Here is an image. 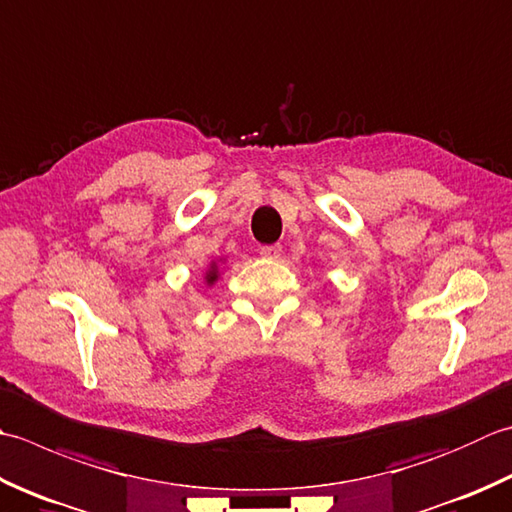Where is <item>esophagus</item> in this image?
<instances>
[{"label": "esophagus", "mask_w": 512, "mask_h": 512, "mask_svg": "<svg viewBox=\"0 0 512 512\" xmlns=\"http://www.w3.org/2000/svg\"><path fill=\"white\" fill-rule=\"evenodd\" d=\"M259 255H262L264 259H279V257H282V246H279V244L262 246V248H259Z\"/></svg>", "instance_id": "obj_1"}]
</instances>
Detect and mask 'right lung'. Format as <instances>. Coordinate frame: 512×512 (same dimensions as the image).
Returning <instances> with one entry per match:
<instances>
[{
  "mask_svg": "<svg viewBox=\"0 0 512 512\" xmlns=\"http://www.w3.org/2000/svg\"><path fill=\"white\" fill-rule=\"evenodd\" d=\"M217 279H219V266H217V262H210L206 275H204V282H206V286H213Z\"/></svg>",
  "mask_w": 512,
  "mask_h": 512,
  "instance_id": "1",
  "label": "right lung"
}]
</instances>
